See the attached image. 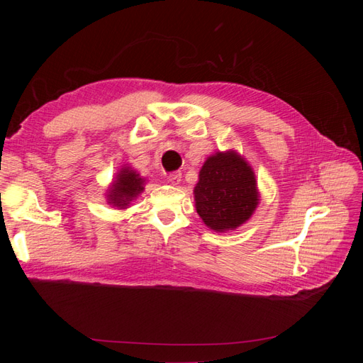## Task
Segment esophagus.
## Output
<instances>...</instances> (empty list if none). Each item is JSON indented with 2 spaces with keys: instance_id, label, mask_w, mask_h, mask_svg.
Segmentation results:
<instances>
[{
  "instance_id": "esophagus-1",
  "label": "esophagus",
  "mask_w": 363,
  "mask_h": 363,
  "mask_svg": "<svg viewBox=\"0 0 363 363\" xmlns=\"http://www.w3.org/2000/svg\"><path fill=\"white\" fill-rule=\"evenodd\" d=\"M168 180L172 183V184H179L182 182V172L180 171H175L172 174H169Z\"/></svg>"
}]
</instances>
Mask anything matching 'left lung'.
Listing matches in <instances>:
<instances>
[{
  "instance_id": "left-lung-1",
  "label": "left lung",
  "mask_w": 363,
  "mask_h": 363,
  "mask_svg": "<svg viewBox=\"0 0 363 363\" xmlns=\"http://www.w3.org/2000/svg\"><path fill=\"white\" fill-rule=\"evenodd\" d=\"M194 200L207 228L218 233L236 230L260 203L255 169L236 150L216 151L203 163Z\"/></svg>"
}]
</instances>
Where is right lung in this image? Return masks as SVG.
Segmentation results:
<instances>
[{
  "instance_id": "add662e5",
  "label": "right lung",
  "mask_w": 363,
  "mask_h": 363,
  "mask_svg": "<svg viewBox=\"0 0 363 363\" xmlns=\"http://www.w3.org/2000/svg\"><path fill=\"white\" fill-rule=\"evenodd\" d=\"M145 183L147 180L135 168H131L130 164H123L106 191L107 204L116 207L118 211L128 208L130 204L144 192Z\"/></svg>"
}]
</instances>
